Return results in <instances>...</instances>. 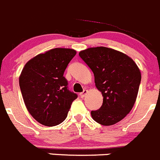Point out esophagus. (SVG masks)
<instances>
[{"label": "esophagus", "instance_id": "1", "mask_svg": "<svg viewBox=\"0 0 160 160\" xmlns=\"http://www.w3.org/2000/svg\"><path fill=\"white\" fill-rule=\"evenodd\" d=\"M87 93H88V90H83L81 93H80V97H81V98H83V97L85 96V95H86Z\"/></svg>", "mask_w": 160, "mask_h": 160}]
</instances>
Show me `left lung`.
I'll return each mask as SVG.
<instances>
[{
    "mask_svg": "<svg viewBox=\"0 0 160 160\" xmlns=\"http://www.w3.org/2000/svg\"><path fill=\"white\" fill-rule=\"evenodd\" d=\"M79 55L93 72L95 86L103 97L100 108L91 112L92 118L102 125L118 123L137 99L141 80L137 64L125 53L104 46L86 49Z\"/></svg>",
    "mask_w": 160,
    "mask_h": 160,
    "instance_id": "8db88e82",
    "label": "left lung"
}]
</instances>
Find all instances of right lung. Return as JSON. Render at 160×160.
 Here are the masks:
<instances>
[{
    "label": "right lung",
    "instance_id": "1",
    "mask_svg": "<svg viewBox=\"0 0 160 160\" xmlns=\"http://www.w3.org/2000/svg\"><path fill=\"white\" fill-rule=\"evenodd\" d=\"M76 53L72 49H52L31 58L22 70L19 82L25 106L42 125L55 126L64 122L77 98L63 76Z\"/></svg>",
    "mask_w": 160,
    "mask_h": 160
}]
</instances>
